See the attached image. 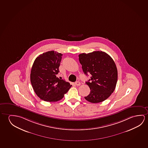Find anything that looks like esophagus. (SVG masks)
<instances>
[{
  "label": "esophagus",
  "mask_w": 148,
  "mask_h": 148,
  "mask_svg": "<svg viewBox=\"0 0 148 148\" xmlns=\"http://www.w3.org/2000/svg\"><path fill=\"white\" fill-rule=\"evenodd\" d=\"M75 84L76 85V86H79L80 85V82H75Z\"/></svg>",
  "instance_id": "1"
}]
</instances>
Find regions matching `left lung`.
<instances>
[{"instance_id": "8db88e82", "label": "left lung", "mask_w": 148, "mask_h": 148, "mask_svg": "<svg viewBox=\"0 0 148 148\" xmlns=\"http://www.w3.org/2000/svg\"><path fill=\"white\" fill-rule=\"evenodd\" d=\"M78 56L84 74H91V79L86 82L91 91L84 98L93 103L107 99L114 92L118 77L113 59L102 51L82 53Z\"/></svg>"}]
</instances>
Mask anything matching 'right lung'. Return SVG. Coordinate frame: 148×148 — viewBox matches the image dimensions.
Masks as SVG:
<instances>
[{
  "instance_id": "right-lung-1",
  "label": "right lung",
  "mask_w": 148,
  "mask_h": 148,
  "mask_svg": "<svg viewBox=\"0 0 148 148\" xmlns=\"http://www.w3.org/2000/svg\"><path fill=\"white\" fill-rule=\"evenodd\" d=\"M62 56L56 51H48L39 55L33 64L31 82L36 94L44 101H59L72 86L69 82L56 77Z\"/></svg>"
}]
</instances>
